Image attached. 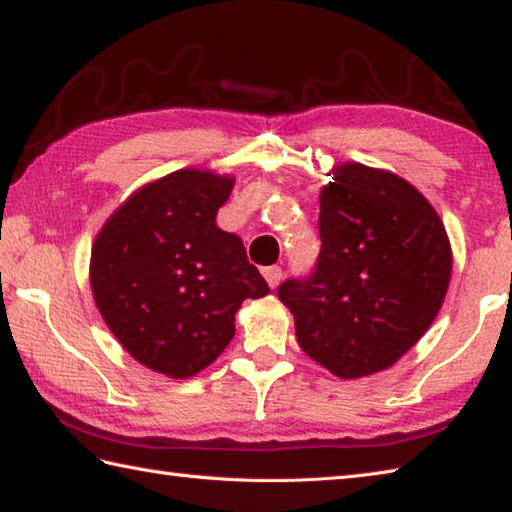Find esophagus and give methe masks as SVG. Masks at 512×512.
I'll use <instances>...</instances> for the list:
<instances>
[{
    "label": "esophagus",
    "mask_w": 512,
    "mask_h": 512,
    "mask_svg": "<svg viewBox=\"0 0 512 512\" xmlns=\"http://www.w3.org/2000/svg\"><path fill=\"white\" fill-rule=\"evenodd\" d=\"M262 273H264L270 288H277L281 284V277H284V270H281L279 266H268L262 270Z\"/></svg>",
    "instance_id": "esophagus-1"
}]
</instances>
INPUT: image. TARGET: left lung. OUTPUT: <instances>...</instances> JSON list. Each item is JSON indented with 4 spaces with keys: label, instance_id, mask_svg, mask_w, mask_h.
<instances>
[{
    "label": "left lung",
    "instance_id": "1",
    "mask_svg": "<svg viewBox=\"0 0 512 512\" xmlns=\"http://www.w3.org/2000/svg\"><path fill=\"white\" fill-rule=\"evenodd\" d=\"M314 270L277 295L301 350L339 378L394 365L429 330L447 295L444 224L407 180L347 162L321 189Z\"/></svg>",
    "mask_w": 512,
    "mask_h": 512
}]
</instances>
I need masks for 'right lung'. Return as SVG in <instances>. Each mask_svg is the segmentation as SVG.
<instances>
[{
  "mask_svg": "<svg viewBox=\"0 0 512 512\" xmlns=\"http://www.w3.org/2000/svg\"><path fill=\"white\" fill-rule=\"evenodd\" d=\"M231 189V178L209 171H173L134 193L96 237V306L154 372L198 374L231 343L242 301L270 292L242 239L215 224Z\"/></svg>",
  "mask_w": 512,
  "mask_h": 512,
  "instance_id": "obj_1",
  "label": "right lung"
}]
</instances>
